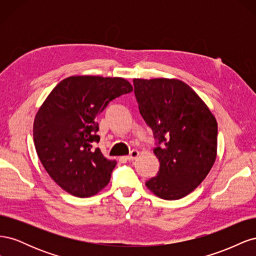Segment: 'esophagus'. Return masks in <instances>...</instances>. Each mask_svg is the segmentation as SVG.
I'll list each match as a JSON object with an SVG mask.
<instances>
[{
    "label": "esophagus",
    "mask_w": 256,
    "mask_h": 256,
    "mask_svg": "<svg viewBox=\"0 0 256 256\" xmlns=\"http://www.w3.org/2000/svg\"><path fill=\"white\" fill-rule=\"evenodd\" d=\"M138 152L136 150H132L130 152V154H128V156H126V159L127 160H129V161H132V160H134V159H136L138 157Z\"/></svg>",
    "instance_id": "obj_1"
}]
</instances>
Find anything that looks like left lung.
I'll return each instance as SVG.
<instances>
[{"instance_id":"8db88e82","label":"left lung","mask_w":256,"mask_h":256,"mask_svg":"<svg viewBox=\"0 0 256 256\" xmlns=\"http://www.w3.org/2000/svg\"><path fill=\"white\" fill-rule=\"evenodd\" d=\"M142 118L156 138L158 174L146 187L164 200H180L194 190L216 157L218 124L188 84L177 79H134Z\"/></svg>"}]
</instances>
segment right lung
Segmentation results:
<instances>
[{
    "label": "right lung",
    "instance_id": "add662e5",
    "mask_svg": "<svg viewBox=\"0 0 256 256\" xmlns=\"http://www.w3.org/2000/svg\"><path fill=\"white\" fill-rule=\"evenodd\" d=\"M132 90L122 78L74 76L46 98L35 116L34 144L44 170L62 189L90 198L109 184L116 161L94 150L100 140L96 118L113 99Z\"/></svg>",
    "mask_w": 256,
    "mask_h": 256
}]
</instances>
